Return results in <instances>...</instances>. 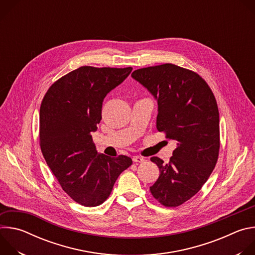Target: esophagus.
I'll return each mask as SVG.
<instances>
[{
  "label": "esophagus",
  "instance_id": "obj_1",
  "mask_svg": "<svg viewBox=\"0 0 255 255\" xmlns=\"http://www.w3.org/2000/svg\"><path fill=\"white\" fill-rule=\"evenodd\" d=\"M133 161L136 162V163H140V162H143L145 161V158L144 157H141V156H133Z\"/></svg>",
  "mask_w": 255,
  "mask_h": 255
}]
</instances>
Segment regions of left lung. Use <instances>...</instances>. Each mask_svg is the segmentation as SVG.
I'll return each mask as SVG.
<instances>
[{
  "mask_svg": "<svg viewBox=\"0 0 255 255\" xmlns=\"http://www.w3.org/2000/svg\"><path fill=\"white\" fill-rule=\"evenodd\" d=\"M132 78L157 100V130L177 141L169 162L150 158L160 172L150 193L164 207L180 206L202 189L219 156L215 96L197 72L172 63L136 69Z\"/></svg>",
  "mask_w": 255,
  "mask_h": 255,
  "instance_id": "8db88e82",
  "label": "left lung"
}]
</instances>
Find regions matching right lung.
Returning <instances> with one entry per match:
<instances>
[{
    "label": "right lung",
    "mask_w": 255,
    "mask_h": 255,
    "mask_svg": "<svg viewBox=\"0 0 255 255\" xmlns=\"http://www.w3.org/2000/svg\"><path fill=\"white\" fill-rule=\"evenodd\" d=\"M131 70L81 66L53 83L42 100L41 152L62 190L82 206L103 204L118 176L132 164L126 155L98 154L92 138L102 119L104 98Z\"/></svg>",
    "instance_id": "right-lung-1"
}]
</instances>
